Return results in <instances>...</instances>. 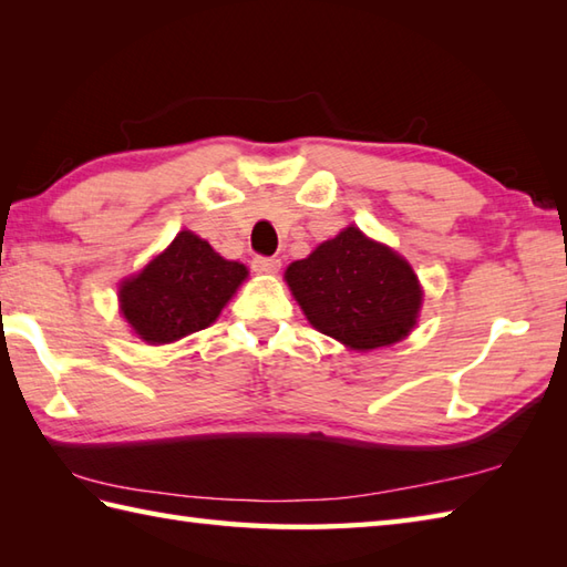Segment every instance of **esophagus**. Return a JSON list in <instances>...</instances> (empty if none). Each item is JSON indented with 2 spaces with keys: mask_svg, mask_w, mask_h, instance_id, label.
Listing matches in <instances>:
<instances>
[{
  "mask_svg": "<svg viewBox=\"0 0 567 567\" xmlns=\"http://www.w3.org/2000/svg\"><path fill=\"white\" fill-rule=\"evenodd\" d=\"M250 265H252V270H256V272H277V270H280V258L256 256Z\"/></svg>",
  "mask_w": 567,
  "mask_h": 567,
  "instance_id": "34e87169",
  "label": "esophagus"
}]
</instances>
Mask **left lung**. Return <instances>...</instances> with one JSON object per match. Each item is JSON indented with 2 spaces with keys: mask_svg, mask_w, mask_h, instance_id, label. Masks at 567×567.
Listing matches in <instances>:
<instances>
[{
  "mask_svg": "<svg viewBox=\"0 0 567 567\" xmlns=\"http://www.w3.org/2000/svg\"><path fill=\"white\" fill-rule=\"evenodd\" d=\"M285 280L311 327L355 351L404 339L421 307V287L409 262L355 226L292 262Z\"/></svg>",
  "mask_w": 567,
  "mask_h": 567,
  "instance_id": "8db88e82",
  "label": "left lung"
}]
</instances>
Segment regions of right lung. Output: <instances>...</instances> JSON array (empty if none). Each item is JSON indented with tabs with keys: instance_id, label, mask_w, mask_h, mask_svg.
Returning a JSON list of instances; mask_svg holds the SVG:
<instances>
[{
	"instance_id": "obj_1",
	"label": "right lung",
	"mask_w": 567,
	"mask_h": 567,
	"mask_svg": "<svg viewBox=\"0 0 567 567\" xmlns=\"http://www.w3.org/2000/svg\"><path fill=\"white\" fill-rule=\"evenodd\" d=\"M246 265L224 260L192 231H179L118 290L122 315L148 343H171L207 329L246 280Z\"/></svg>"
}]
</instances>
